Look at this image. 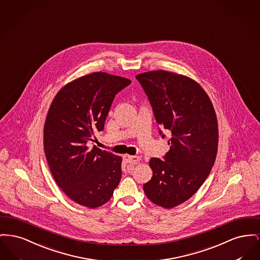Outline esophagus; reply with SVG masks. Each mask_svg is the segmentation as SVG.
<instances>
[{
    "label": "esophagus",
    "instance_id": "esophagus-1",
    "mask_svg": "<svg viewBox=\"0 0 260 260\" xmlns=\"http://www.w3.org/2000/svg\"><path fill=\"white\" fill-rule=\"evenodd\" d=\"M123 159L125 162L134 165V164H138V162H139V160H140L141 158H140L139 156H137V155H129V154H124Z\"/></svg>",
    "mask_w": 260,
    "mask_h": 260
}]
</instances>
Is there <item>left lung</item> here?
<instances>
[{
	"label": "left lung",
	"mask_w": 260,
	"mask_h": 260,
	"mask_svg": "<svg viewBox=\"0 0 260 260\" xmlns=\"http://www.w3.org/2000/svg\"><path fill=\"white\" fill-rule=\"evenodd\" d=\"M136 78L149 98L156 122L171 133L164 160L150 159L152 178L144 191L154 205L173 208L197 192L215 162L216 113L205 90L190 77L152 70ZM159 134L165 137L160 130Z\"/></svg>",
	"instance_id": "8db88e82"
}]
</instances>
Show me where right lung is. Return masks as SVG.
Here are the masks:
<instances>
[{
	"label": "right lung",
	"instance_id": "obj_1",
	"mask_svg": "<svg viewBox=\"0 0 260 260\" xmlns=\"http://www.w3.org/2000/svg\"><path fill=\"white\" fill-rule=\"evenodd\" d=\"M131 80L93 72L63 86L44 125V149L57 186L78 205L96 208L110 200L121 179L122 158L87 142L102 131L115 95Z\"/></svg>",
	"mask_w": 260,
	"mask_h": 260
}]
</instances>
